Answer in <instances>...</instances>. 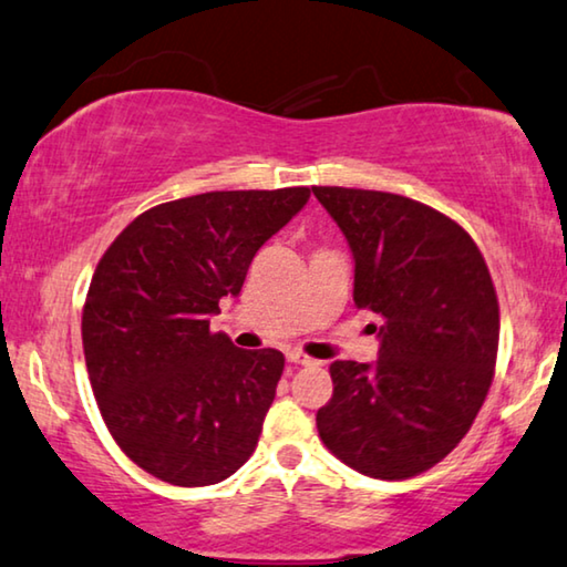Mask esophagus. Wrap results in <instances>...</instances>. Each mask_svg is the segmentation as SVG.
Listing matches in <instances>:
<instances>
[{
	"label": "esophagus",
	"mask_w": 567,
	"mask_h": 567,
	"mask_svg": "<svg viewBox=\"0 0 567 567\" xmlns=\"http://www.w3.org/2000/svg\"><path fill=\"white\" fill-rule=\"evenodd\" d=\"M286 360L293 362V364H313V362H317V360H311L309 354H303L299 350H291L289 354H286Z\"/></svg>",
	"instance_id": "1"
}]
</instances>
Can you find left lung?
I'll return each mask as SVG.
<instances>
[{
	"mask_svg": "<svg viewBox=\"0 0 567 567\" xmlns=\"http://www.w3.org/2000/svg\"><path fill=\"white\" fill-rule=\"evenodd\" d=\"M354 258V303L382 317L378 360L332 362L317 413L324 446L354 472L408 478L451 454L489 393L499 303L458 223L411 197L311 187Z\"/></svg>",
	"mask_w": 567,
	"mask_h": 567,
	"instance_id": "left-lung-1",
	"label": "left lung"
}]
</instances>
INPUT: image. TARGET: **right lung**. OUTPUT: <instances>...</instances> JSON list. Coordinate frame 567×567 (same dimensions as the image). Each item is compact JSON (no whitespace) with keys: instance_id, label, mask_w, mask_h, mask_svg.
<instances>
[{"instance_id":"right-lung-1","label":"right lung","mask_w":567,"mask_h":567,"mask_svg":"<svg viewBox=\"0 0 567 567\" xmlns=\"http://www.w3.org/2000/svg\"><path fill=\"white\" fill-rule=\"evenodd\" d=\"M309 203V187L205 193L128 223L95 266L83 352L113 441L144 472L207 486L258 446L284 372L278 350L210 332L258 248Z\"/></svg>"}]
</instances>
